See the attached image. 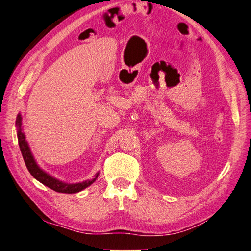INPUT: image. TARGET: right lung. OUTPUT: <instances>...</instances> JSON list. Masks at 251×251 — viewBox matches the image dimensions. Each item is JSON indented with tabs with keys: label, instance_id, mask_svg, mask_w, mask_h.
Masks as SVG:
<instances>
[{
	"label": "right lung",
	"instance_id": "obj_1",
	"mask_svg": "<svg viewBox=\"0 0 251 251\" xmlns=\"http://www.w3.org/2000/svg\"><path fill=\"white\" fill-rule=\"evenodd\" d=\"M16 125H17V127H18V131H17L18 143H19L21 154H23L24 161L25 163V166H26V168H28L30 174L33 176V177L37 181H40L41 183H43L44 185L49 186V188L51 189V190H54L56 192H59V193L72 194V193H77V192L86 189L87 186H89L90 184L94 183L96 179L98 178L99 173L96 174L94 179H92V180H87V181H85V182H82V183L68 184V183H65V182H61V181L57 180L55 178H52L51 176H50V175H47L39 166H37L33 156H32L28 143H26V141H25V134L23 132V129H21V117H20V115L17 116Z\"/></svg>",
	"mask_w": 251,
	"mask_h": 251
}]
</instances>
